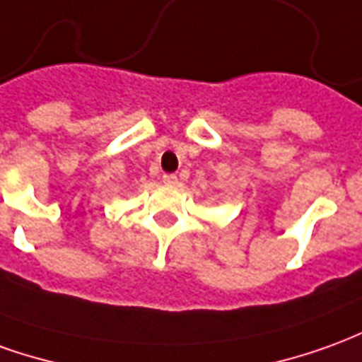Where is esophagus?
I'll list each match as a JSON object with an SVG mask.
<instances>
[{
    "mask_svg": "<svg viewBox=\"0 0 362 362\" xmlns=\"http://www.w3.org/2000/svg\"><path fill=\"white\" fill-rule=\"evenodd\" d=\"M163 182L166 186H176L178 184V176L176 174H163Z\"/></svg>",
    "mask_w": 362,
    "mask_h": 362,
    "instance_id": "obj_1",
    "label": "esophagus"
}]
</instances>
